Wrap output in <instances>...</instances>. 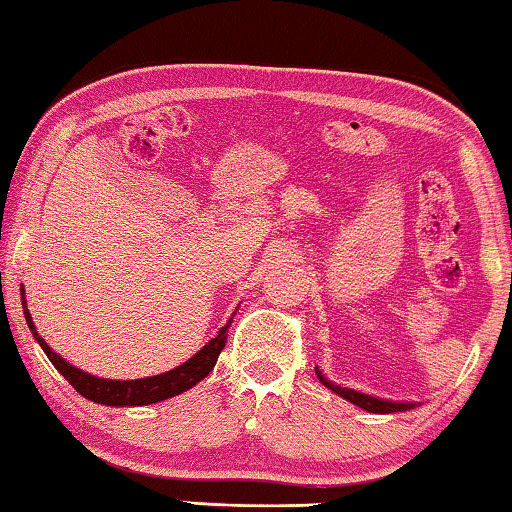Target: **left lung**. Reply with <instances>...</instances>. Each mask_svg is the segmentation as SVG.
<instances>
[{"instance_id":"left-lung-1","label":"left lung","mask_w":512,"mask_h":512,"mask_svg":"<svg viewBox=\"0 0 512 512\" xmlns=\"http://www.w3.org/2000/svg\"><path fill=\"white\" fill-rule=\"evenodd\" d=\"M316 376L321 378V383L330 387L332 392L344 396L346 401H351L355 405H360V408L369 410V412H378V415H387V412H403V410H410L415 403H392V401H380L376 396H367V394H360V392H353V389H346V387H339V385H332L330 380H326L321 376V371H316Z\"/></svg>"}]
</instances>
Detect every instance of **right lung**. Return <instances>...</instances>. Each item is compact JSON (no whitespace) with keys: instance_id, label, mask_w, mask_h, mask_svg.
Masks as SVG:
<instances>
[{"instance_id":"add662e5","label":"right lung","mask_w":512,"mask_h":512,"mask_svg":"<svg viewBox=\"0 0 512 512\" xmlns=\"http://www.w3.org/2000/svg\"><path fill=\"white\" fill-rule=\"evenodd\" d=\"M22 307H24V298H22ZM24 316H27V323L31 332H34L36 342L40 344V348H43L54 367L59 369L61 376L66 378L68 383L75 387L81 396H84V399L102 403V405H116V408H125V405L159 403L164 399H170V396L182 394L186 389H191L193 385L200 383V380L214 369L218 355H221L223 346L227 342V330L232 326V319H230L227 321V326L221 328V332H218V335L205 348H202L200 353H196L189 362L180 364V367L173 371H166L161 373V376H152V378H141V380H107V378H95L91 373L72 367V364L63 360L61 355H56L52 348L43 342V337H38L27 307H24Z\"/></svg>"}]
</instances>
